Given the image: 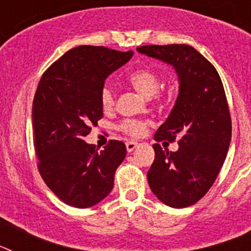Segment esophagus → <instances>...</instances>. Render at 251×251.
<instances>
[{"label":"esophagus","mask_w":251,"mask_h":251,"mask_svg":"<svg viewBox=\"0 0 251 251\" xmlns=\"http://www.w3.org/2000/svg\"><path fill=\"white\" fill-rule=\"evenodd\" d=\"M137 146H138V143H137V142H134V141H128L127 143H126V147H127L128 152H132V151L134 150Z\"/></svg>","instance_id":"34e87169"}]
</instances>
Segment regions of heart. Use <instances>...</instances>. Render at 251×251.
<instances>
[{"mask_svg": "<svg viewBox=\"0 0 251 251\" xmlns=\"http://www.w3.org/2000/svg\"><path fill=\"white\" fill-rule=\"evenodd\" d=\"M127 80L136 90H138L146 98H151L158 103L165 101L166 95L159 90L161 88V75L157 70L152 68H138L134 69L127 75ZM101 108L105 112H110L114 109L117 95L112 86L105 84L101 86L100 94ZM150 126V121L147 119H136V118H126L118 124V129L126 133L130 137H141L146 132L147 127Z\"/></svg>", "mask_w": 251, "mask_h": 251, "instance_id": "b5f03b06", "label": "heart"}]
</instances>
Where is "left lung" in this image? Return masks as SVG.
Masks as SVG:
<instances>
[{"instance_id":"8db88e82","label":"left lung","mask_w":251,"mask_h":251,"mask_svg":"<svg viewBox=\"0 0 251 251\" xmlns=\"http://www.w3.org/2000/svg\"><path fill=\"white\" fill-rule=\"evenodd\" d=\"M137 50L171 64L179 93L157 142L178 143L176 152L154 143V161L147 172L152 192L167 206L188 207L202 199L224 165L231 141V118L220 75L190 45H145Z\"/></svg>"}]
</instances>
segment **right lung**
<instances>
[{
	"instance_id": "right-lung-1",
	"label": "right lung",
	"mask_w": 251,
	"mask_h": 251,
	"mask_svg": "<svg viewBox=\"0 0 251 251\" xmlns=\"http://www.w3.org/2000/svg\"><path fill=\"white\" fill-rule=\"evenodd\" d=\"M132 55L104 46H77L51 64L40 79L32 103L37 168L66 205L90 207L112 191L126 145L112 139L98 151L84 137L103 117L99 94L106 76Z\"/></svg>"
}]
</instances>
